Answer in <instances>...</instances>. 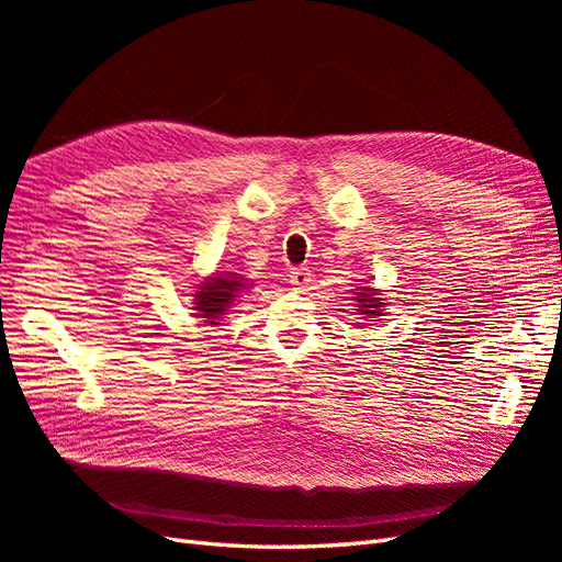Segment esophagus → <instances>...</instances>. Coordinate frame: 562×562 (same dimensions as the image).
Instances as JSON below:
<instances>
[{"label": "esophagus", "instance_id": "1", "mask_svg": "<svg viewBox=\"0 0 562 562\" xmlns=\"http://www.w3.org/2000/svg\"><path fill=\"white\" fill-rule=\"evenodd\" d=\"M291 285L295 288V291H304V288L310 285V281H312V274H310V269H304V267H295V269H291Z\"/></svg>", "mask_w": 562, "mask_h": 562}]
</instances>
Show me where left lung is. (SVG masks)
<instances>
[{
    "label": "left lung",
    "mask_w": 562,
    "mask_h": 562,
    "mask_svg": "<svg viewBox=\"0 0 562 562\" xmlns=\"http://www.w3.org/2000/svg\"><path fill=\"white\" fill-rule=\"evenodd\" d=\"M366 291V288H363ZM361 302V314H366V316H380V307H382V302L378 300V297H370V295H366V293H361L359 297H356Z\"/></svg>",
    "instance_id": "8db88e82"
}]
</instances>
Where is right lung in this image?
I'll use <instances>...</instances> for the list:
<instances>
[{"label":"right lung","mask_w":562,"mask_h":562,"mask_svg":"<svg viewBox=\"0 0 562 562\" xmlns=\"http://www.w3.org/2000/svg\"><path fill=\"white\" fill-rule=\"evenodd\" d=\"M244 288L239 279H227V277H215L209 279L206 283H201L196 291V310L201 312V318H209V323H215L213 318H220V314H225L229 307V302L236 297Z\"/></svg>","instance_id":"right-lung-1"}]
</instances>
